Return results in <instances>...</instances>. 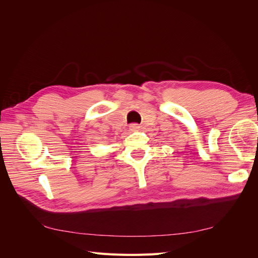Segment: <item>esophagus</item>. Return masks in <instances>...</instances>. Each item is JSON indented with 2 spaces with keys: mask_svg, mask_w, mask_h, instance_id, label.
<instances>
[{
  "mask_svg": "<svg viewBox=\"0 0 258 258\" xmlns=\"http://www.w3.org/2000/svg\"><path fill=\"white\" fill-rule=\"evenodd\" d=\"M140 128H141V127H140L138 123H132V124H130V127H129L130 131H139Z\"/></svg>",
  "mask_w": 258,
  "mask_h": 258,
  "instance_id": "1",
  "label": "esophagus"
}]
</instances>
